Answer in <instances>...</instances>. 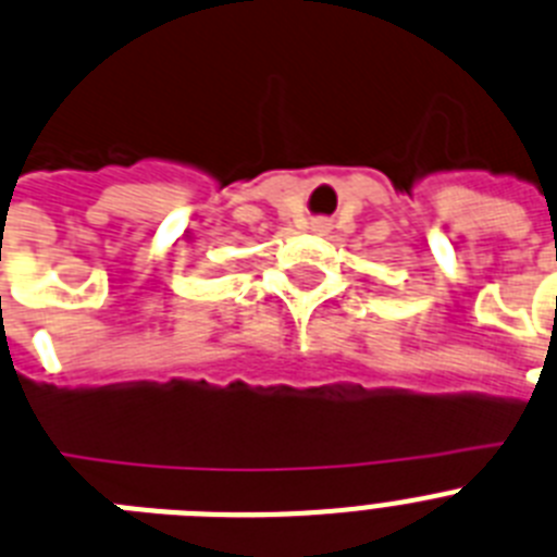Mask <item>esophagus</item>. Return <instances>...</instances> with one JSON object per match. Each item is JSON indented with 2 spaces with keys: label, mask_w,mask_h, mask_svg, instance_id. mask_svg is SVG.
Instances as JSON below:
<instances>
[{
  "label": "esophagus",
  "mask_w": 557,
  "mask_h": 557,
  "mask_svg": "<svg viewBox=\"0 0 557 557\" xmlns=\"http://www.w3.org/2000/svg\"><path fill=\"white\" fill-rule=\"evenodd\" d=\"M312 231H315V233H326V231H330V222H326V220H315V222H312Z\"/></svg>",
  "instance_id": "esophagus-1"
}]
</instances>
